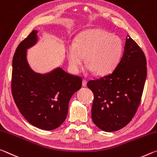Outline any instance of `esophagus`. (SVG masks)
Listing matches in <instances>:
<instances>
[{"label":"esophagus","mask_w":157,"mask_h":157,"mask_svg":"<svg viewBox=\"0 0 157 157\" xmlns=\"http://www.w3.org/2000/svg\"><path fill=\"white\" fill-rule=\"evenodd\" d=\"M82 86L83 87H86L87 86V81L86 79H83V82H82Z\"/></svg>","instance_id":"obj_1"}]
</instances>
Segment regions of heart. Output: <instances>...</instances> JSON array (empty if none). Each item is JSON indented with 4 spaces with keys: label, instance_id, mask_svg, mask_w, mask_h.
I'll use <instances>...</instances> for the list:
<instances>
[{
    "label": "heart",
    "instance_id": "heart-1",
    "mask_svg": "<svg viewBox=\"0 0 157 157\" xmlns=\"http://www.w3.org/2000/svg\"><path fill=\"white\" fill-rule=\"evenodd\" d=\"M122 53V44L117 35L101 29H91L81 33L76 43L67 48L68 63L71 71L78 73L85 62L88 70L97 75H106L117 65Z\"/></svg>",
    "mask_w": 157,
    "mask_h": 157
}]
</instances>
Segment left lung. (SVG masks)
I'll return each instance as SVG.
<instances>
[{
  "label": "left lung",
  "instance_id": "1",
  "mask_svg": "<svg viewBox=\"0 0 157 157\" xmlns=\"http://www.w3.org/2000/svg\"><path fill=\"white\" fill-rule=\"evenodd\" d=\"M146 76L145 53L129 35L115 70L88 82L94 94L92 120L104 132L117 131L129 124L139 106Z\"/></svg>",
  "mask_w": 157,
  "mask_h": 157
}]
</instances>
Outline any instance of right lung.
Wrapping results in <instances>:
<instances>
[{
	"label": "right lung",
	"instance_id": "1",
	"mask_svg": "<svg viewBox=\"0 0 157 157\" xmlns=\"http://www.w3.org/2000/svg\"><path fill=\"white\" fill-rule=\"evenodd\" d=\"M37 30L21 41L12 60V94L18 109L32 125L53 130L63 124L69 101L81 88L82 78L58 68L49 74H36L26 60V48L37 41Z\"/></svg>",
	"mask_w": 157,
	"mask_h": 157
}]
</instances>
